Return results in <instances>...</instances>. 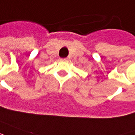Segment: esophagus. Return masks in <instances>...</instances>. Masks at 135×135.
Instances as JSON below:
<instances>
[{"label":"esophagus","mask_w":135,"mask_h":135,"mask_svg":"<svg viewBox=\"0 0 135 135\" xmlns=\"http://www.w3.org/2000/svg\"><path fill=\"white\" fill-rule=\"evenodd\" d=\"M63 60H67L68 58H64V59H62Z\"/></svg>","instance_id":"1"}]
</instances>
